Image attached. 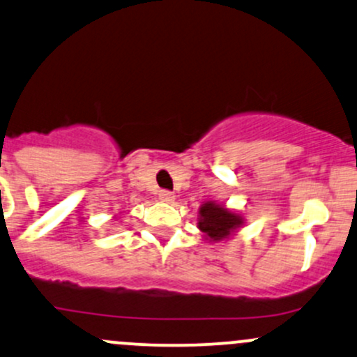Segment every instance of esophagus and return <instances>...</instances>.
I'll return each mask as SVG.
<instances>
[{
	"instance_id": "34e87169",
	"label": "esophagus",
	"mask_w": 357,
	"mask_h": 357,
	"mask_svg": "<svg viewBox=\"0 0 357 357\" xmlns=\"http://www.w3.org/2000/svg\"><path fill=\"white\" fill-rule=\"evenodd\" d=\"M159 199L160 202H166V203H171L174 202V193L169 190H160L159 191Z\"/></svg>"
}]
</instances>
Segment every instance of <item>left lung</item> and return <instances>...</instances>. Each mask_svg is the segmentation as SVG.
Returning a JSON list of instances; mask_svg holds the SVG:
<instances>
[{"instance_id":"left-lung-1","label":"left lung","mask_w":357,"mask_h":357,"mask_svg":"<svg viewBox=\"0 0 357 357\" xmlns=\"http://www.w3.org/2000/svg\"><path fill=\"white\" fill-rule=\"evenodd\" d=\"M241 222V217L215 203H205L199 208V229L213 241L225 238L234 229H237Z\"/></svg>"}]
</instances>
